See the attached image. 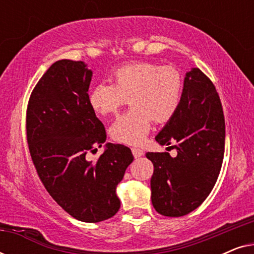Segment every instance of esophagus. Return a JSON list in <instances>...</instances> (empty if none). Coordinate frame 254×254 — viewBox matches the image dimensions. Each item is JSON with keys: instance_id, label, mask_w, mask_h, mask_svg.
<instances>
[{"instance_id": "1", "label": "esophagus", "mask_w": 254, "mask_h": 254, "mask_svg": "<svg viewBox=\"0 0 254 254\" xmlns=\"http://www.w3.org/2000/svg\"><path fill=\"white\" fill-rule=\"evenodd\" d=\"M131 152H133L135 158L141 157V156H143V154H144L143 150H142V149H138V148H133L131 149Z\"/></svg>"}]
</instances>
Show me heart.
Listing matches in <instances>:
<instances>
[{
  "label": "heart",
  "instance_id": "1",
  "mask_svg": "<svg viewBox=\"0 0 254 254\" xmlns=\"http://www.w3.org/2000/svg\"><path fill=\"white\" fill-rule=\"evenodd\" d=\"M112 83H98L89 93V105L98 116H107L130 100L131 109L110 127L113 140L141 144L150 130L151 120L166 123L178 111L183 96L182 74L172 67L151 62H131L117 68Z\"/></svg>",
  "mask_w": 254,
  "mask_h": 254
}]
</instances>
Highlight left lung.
I'll list each match as a JSON object with an SVG mask.
<instances>
[{"label":"left lung","instance_id":"left-lung-1","mask_svg":"<svg viewBox=\"0 0 254 254\" xmlns=\"http://www.w3.org/2000/svg\"><path fill=\"white\" fill-rule=\"evenodd\" d=\"M155 140L173 148L169 152H147L154 164L151 202L157 213L179 217L206 200L220 175L224 155L225 124L216 89L199 68L184 78L182 103Z\"/></svg>","mask_w":254,"mask_h":254}]
</instances>
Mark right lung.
<instances>
[{"label": "right lung", "instance_id": "add662e5", "mask_svg": "<svg viewBox=\"0 0 254 254\" xmlns=\"http://www.w3.org/2000/svg\"><path fill=\"white\" fill-rule=\"evenodd\" d=\"M92 70L83 61L60 60L31 93L27 143L38 176L50 195L76 220L97 223L120 208L117 186L133 162L130 149L106 143L97 161L86 157L106 141L89 105Z\"/></svg>", "mask_w": 254, "mask_h": 254}]
</instances>
